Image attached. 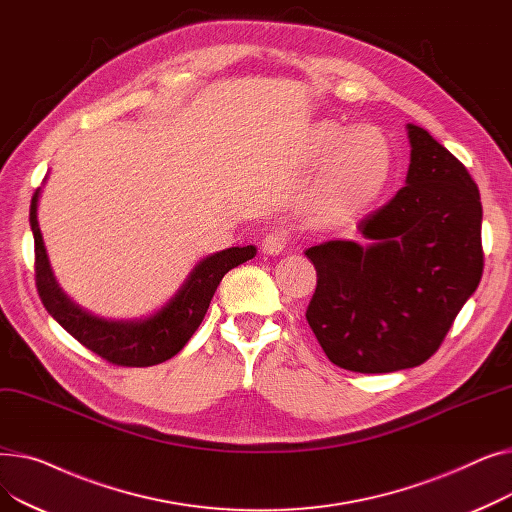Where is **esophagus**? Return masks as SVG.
<instances>
[{
    "label": "esophagus",
    "mask_w": 512,
    "mask_h": 512,
    "mask_svg": "<svg viewBox=\"0 0 512 512\" xmlns=\"http://www.w3.org/2000/svg\"><path fill=\"white\" fill-rule=\"evenodd\" d=\"M288 247V234L286 230H270L265 232L263 238H261V251L265 255H280L284 249Z\"/></svg>",
    "instance_id": "obj_1"
}]
</instances>
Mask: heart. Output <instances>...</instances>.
Masks as SVG:
<instances>
[{"label": "heart", "mask_w": 512, "mask_h": 512, "mask_svg": "<svg viewBox=\"0 0 512 512\" xmlns=\"http://www.w3.org/2000/svg\"><path fill=\"white\" fill-rule=\"evenodd\" d=\"M305 149L313 164L327 161L321 172V209L338 226L361 220L394 180L396 151L380 126L319 120L307 132Z\"/></svg>", "instance_id": "b5f03b06"}]
</instances>
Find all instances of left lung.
I'll return each instance as SVG.
<instances>
[{
	"label": "left lung",
	"mask_w": 512,
	"mask_h": 512,
	"mask_svg": "<svg viewBox=\"0 0 512 512\" xmlns=\"http://www.w3.org/2000/svg\"><path fill=\"white\" fill-rule=\"evenodd\" d=\"M407 134V186L359 224L365 240L305 251L317 272L307 321L328 359L348 371L425 363L483 272L477 184L425 128L407 124Z\"/></svg>",
	"instance_id": "left-lung-1"
}]
</instances>
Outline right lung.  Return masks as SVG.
Here are the masks:
<instances>
[{
    "label": "right lung",
    "mask_w": 512,
    "mask_h": 512,
    "mask_svg": "<svg viewBox=\"0 0 512 512\" xmlns=\"http://www.w3.org/2000/svg\"><path fill=\"white\" fill-rule=\"evenodd\" d=\"M41 188H37L29 222L35 238V278L47 313L89 351L122 367H149L172 359L195 334L215 290L232 267L255 257L253 245L232 247L203 257L186 276L174 297L141 319H103L76 305L53 276L37 220Z\"/></svg>",
    "instance_id": "1"
}]
</instances>
